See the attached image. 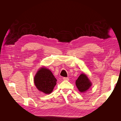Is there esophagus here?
Returning a JSON list of instances; mask_svg holds the SVG:
<instances>
[{
	"instance_id": "34e87169",
	"label": "esophagus",
	"mask_w": 121,
	"mask_h": 121,
	"mask_svg": "<svg viewBox=\"0 0 121 121\" xmlns=\"http://www.w3.org/2000/svg\"><path fill=\"white\" fill-rule=\"evenodd\" d=\"M63 80H67V81H68L69 79V78L68 77H64L63 78Z\"/></svg>"
}]
</instances>
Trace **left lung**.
I'll use <instances>...</instances> for the list:
<instances>
[{
	"instance_id": "obj_1",
	"label": "left lung",
	"mask_w": 121,
	"mask_h": 121,
	"mask_svg": "<svg viewBox=\"0 0 121 121\" xmlns=\"http://www.w3.org/2000/svg\"><path fill=\"white\" fill-rule=\"evenodd\" d=\"M76 85L80 92H85L89 89L92 84L85 74H82L76 81Z\"/></svg>"
}]
</instances>
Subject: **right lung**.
<instances>
[{
  "label": "right lung",
  "instance_id": "add662e5",
  "mask_svg": "<svg viewBox=\"0 0 121 121\" xmlns=\"http://www.w3.org/2000/svg\"><path fill=\"white\" fill-rule=\"evenodd\" d=\"M57 80L49 69L42 67L36 74L34 78L36 88L41 92L50 94L56 84Z\"/></svg>",
  "mask_w": 121,
  "mask_h": 121
}]
</instances>
